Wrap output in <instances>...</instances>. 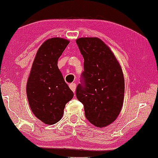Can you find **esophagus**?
I'll use <instances>...</instances> for the list:
<instances>
[{"label":"esophagus","instance_id":"1","mask_svg":"<svg viewBox=\"0 0 158 158\" xmlns=\"http://www.w3.org/2000/svg\"><path fill=\"white\" fill-rule=\"evenodd\" d=\"M69 88L71 89V90H72L73 92H75V89H76V84L75 83H71L69 85Z\"/></svg>","mask_w":158,"mask_h":158}]
</instances>
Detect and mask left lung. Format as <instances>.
<instances>
[{
    "label": "left lung",
    "instance_id": "1",
    "mask_svg": "<svg viewBox=\"0 0 158 158\" xmlns=\"http://www.w3.org/2000/svg\"><path fill=\"white\" fill-rule=\"evenodd\" d=\"M76 42L84 58L77 98L83 104L89 122L97 127H106L122 109L125 89L122 69L109 47L98 38H80Z\"/></svg>",
    "mask_w": 158,
    "mask_h": 158
}]
</instances>
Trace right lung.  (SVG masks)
<instances>
[{"instance_id": "add662e5", "label": "right lung", "mask_w": 158, "mask_h": 158, "mask_svg": "<svg viewBox=\"0 0 158 158\" xmlns=\"http://www.w3.org/2000/svg\"><path fill=\"white\" fill-rule=\"evenodd\" d=\"M69 44L62 38L47 40L37 51L27 83V96L34 115L46 124L62 118L73 93L65 82L58 60Z\"/></svg>"}]
</instances>
